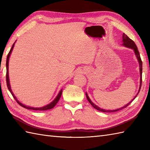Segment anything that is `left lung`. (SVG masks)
Instances as JSON below:
<instances>
[{
    "instance_id": "left-lung-1",
    "label": "left lung",
    "mask_w": 150,
    "mask_h": 150,
    "mask_svg": "<svg viewBox=\"0 0 150 150\" xmlns=\"http://www.w3.org/2000/svg\"><path fill=\"white\" fill-rule=\"evenodd\" d=\"M122 39H123V40H122V41H123V45L126 46V47H129V48H132V49H133V50H134L135 55H136L137 57V59H138L139 62V66H140V73H141V86H140V89H139V90L138 93L137 94V95L135 97V98H133V99L132 101H130L128 104H127L126 105V106H124V107H122V108H119V109L115 110H103V109H101V108H98V107L96 105H95V104H93V103H92L91 100L90 99V98H89V97L88 96V95H87L86 93V95L87 99H88V100L89 101V103H90L91 104V106H93L94 108H95V109H97V110H98V111H103V112H110V113H112V112H115V111H119V110H120L123 109V108H126L127 106H129V105L132 103V101L135 99V97H136L137 96L139 93V91H140V90H141V85H142V60H141V56H140L139 52V50H138V49H137V47L135 43L134 42V41L132 40L131 39H129V38L128 36H127L126 35L124 34V33L123 34V35H122Z\"/></svg>"
}]
</instances>
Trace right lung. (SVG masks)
Returning <instances> with one entry per match:
<instances>
[{"label":"right lung","mask_w":150,"mask_h":150,"mask_svg":"<svg viewBox=\"0 0 150 150\" xmlns=\"http://www.w3.org/2000/svg\"><path fill=\"white\" fill-rule=\"evenodd\" d=\"M14 44L15 43L13 44V46L11 47V48L10 50V51H9V52L8 53V56H7V60H6V84H7V87L8 88V90H9V91L11 92V93L12 95V96L13 97V98L15 99V100L17 101V103L20 105V106H21L22 107H23L24 108H26V109H28V110H40V111H45V110H50L52 109V108H53L54 106H55V105L57 104V103H58V101L59 100L60 97H61V95H62V90H60V91L59 92V95H57V97L55 98V100H54L52 103H51L50 104L47 105V106H45L44 107H42V108H31V107H28V106H25V105L22 104V103H21L20 102H18V100L17 99V98H16L15 97L14 94L13 93V92L11 90V88H10V85H9V75H8V62H9V56H10V54L12 52L13 50V46H14Z\"/></svg>","instance_id":"right-lung-1"}]
</instances>
